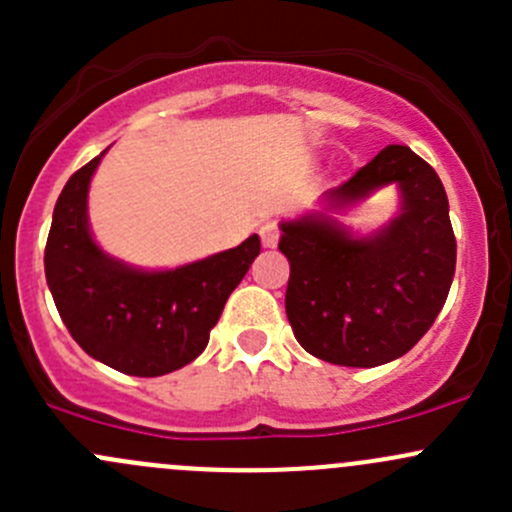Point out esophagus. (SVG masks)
<instances>
[{"mask_svg": "<svg viewBox=\"0 0 512 512\" xmlns=\"http://www.w3.org/2000/svg\"><path fill=\"white\" fill-rule=\"evenodd\" d=\"M260 237H262V245L265 247H277V242H280V227H277L275 223L262 225Z\"/></svg>", "mask_w": 512, "mask_h": 512, "instance_id": "obj_1", "label": "esophagus"}]
</instances>
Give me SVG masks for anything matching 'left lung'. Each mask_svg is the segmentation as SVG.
I'll list each match as a JSON object with an SVG mask.
<instances>
[{"instance_id":"8db88e82","label":"left lung","mask_w":512,"mask_h":512,"mask_svg":"<svg viewBox=\"0 0 512 512\" xmlns=\"http://www.w3.org/2000/svg\"><path fill=\"white\" fill-rule=\"evenodd\" d=\"M391 183L401 210L374 235L354 237L327 213L280 225L287 319L297 342L329 364L369 369L399 359L446 304L456 272L448 198L409 146H386L324 195V210H347Z\"/></svg>"}]
</instances>
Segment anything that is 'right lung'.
Instances as JSON below:
<instances>
[{
	"label": "right lung",
	"mask_w": 512,
	"mask_h": 512,
	"mask_svg": "<svg viewBox=\"0 0 512 512\" xmlns=\"http://www.w3.org/2000/svg\"><path fill=\"white\" fill-rule=\"evenodd\" d=\"M101 156L76 170L56 200L44 250L46 285L86 354L128 376L170 374L208 347L227 297L260 255V237L165 272L113 260L94 242L86 218Z\"/></svg>",
	"instance_id": "right-lung-1"
}]
</instances>
